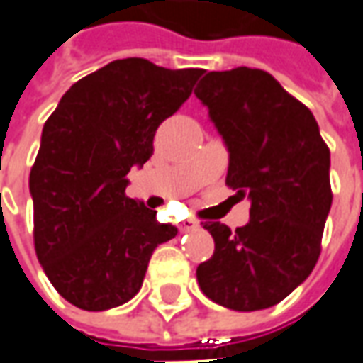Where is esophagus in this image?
I'll return each mask as SVG.
<instances>
[{
  "label": "esophagus",
  "mask_w": 363,
  "mask_h": 363,
  "mask_svg": "<svg viewBox=\"0 0 363 363\" xmlns=\"http://www.w3.org/2000/svg\"><path fill=\"white\" fill-rule=\"evenodd\" d=\"M196 228H199V223L192 220V218H186V220H182V223L179 224V230H181V233H191V230H196Z\"/></svg>",
  "instance_id": "1"
}]
</instances>
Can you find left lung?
I'll list each match as a JSON object with an SVG mask.
<instances>
[{
    "instance_id": "left-lung-1",
    "label": "left lung",
    "mask_w": 363,
    "mask_h": 363,
    "mask_svg": "<svg viewBox=\"0 0 363 363\" xmlns=\"http://www.w3.org/2000/svg\"><path fill=\"white\" fill-rule=\"evenodd\" d=\"M194 95L228 150L226 184L250 201V220L236 230L204 223L214 254L196 280L224 308L264 310L316 266L332 206L330 149L312 111L262 69L211 71Z\"/></svg>"
}]
</instances>
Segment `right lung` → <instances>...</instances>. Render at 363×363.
<instances>
[{
  "label": "right lung",
  "instance_id": "right-lung-1",
  "mask_svg": "<svg viewBox=\"0 0 363 363\" xmlns=\"http://www.w3.org/2000/svg\"><path fill=\"white\" fill-rule=\"evenodd\" d=\"M201 75L117 59L71 85L43 125L29 174L35 252L49 282L81 310L129 302L152 250L179 233L125 189Z\"/></svg>",
  "mask_w": 363,
  "mask_h": 363
}]
</instances>
